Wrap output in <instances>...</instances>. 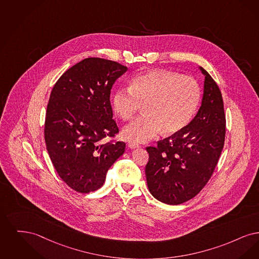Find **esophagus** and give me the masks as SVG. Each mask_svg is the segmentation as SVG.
Returning <instances> with one entry per match:
<instances>
[{"label":"esophagus","mask_w":259,"mask_h":259,"mask_svg":"<svg viewBox=\"0 0 259 259\" xmlns=\"http://www.w3.org/2000/svg\"><path fill=\"white\" fill-rule=\"evenodd\" d=\"M127 147H128L130 149H136V148H139L140 145L136 144L135 142H128V143H127Z\"/></svg>","instance_id":"1"}]
</instances>
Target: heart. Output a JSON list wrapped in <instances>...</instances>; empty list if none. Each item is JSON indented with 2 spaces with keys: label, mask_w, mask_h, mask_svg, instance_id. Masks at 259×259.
I'll list each match as a JSON object with an SVG mask.
<instances>
[{
  "label": "heart",
  "mask_w": 259,
  "mask_h": 259,
  "mask_svg": "<svg viewBox=\"0 0 259 259\" xmlns=\"http://www.w3.org/2000/svg\"><path fill=\"white\" fill-rule=\"evenodd\" d=\"M201 97L195 79L167 70H148L132 79L130 89L113 96L115 113L124 121L134 119L144 106L142 118L125 125L124 139L146 143L164 135H174L191 122Z\"/></svg>",
  "instance_id": "heart-1"
}]
</instances>
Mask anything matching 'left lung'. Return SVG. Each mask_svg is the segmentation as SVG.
I'll list each match as a JSON object with an SVG mask.
<instances>
[{"label":"left lung","instance_id":"8db88e82","mask_svg":"<svg viewBox=\"0 0 259 259\" xmlns=\"http://www.w3.org/2000/svg\"><path fill=\"white\" fill-rule=\"evenodd\" d=\"M204 75L201 105L182 131L148 147L145 168L149 191L160 202L178 205L193 198L211 178L225 137L222 93L211 75Z\"/></svg>","mask_w":259,"mask_h":259}]
</instances>
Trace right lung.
Here are the masks:
<instances>
[{
	"label": "right lung",
	"mask_w": 259,
	"mask_h": 259,
	"mask_svg": "<svg viewBox=\"0 0 259 259\" xmlns=\"http://www.w3.org/2000/svg\"><path fill=\"white\" fill-rule=\"evenodd\" d=\"M127 68L110 60L87 58L59 78L45 118L46 149L57 173L81 193L97 191L124 152V142L101 143L119 130L113 120L110 92Z\"/></svg>",
	"instance_id": "add662e5"
}]
</instances>
